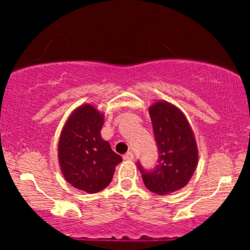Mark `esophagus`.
I'll use <instances>...</instances> for the list:
<instances>
[{
	"label": "esophagus",
	"mask_w": 250,
	"mask_h": 250,
	"mask_svg": "<svg viewBox=\"0 0 250 250\" xmlns=\"http://www.w3.org/2000/svg\"><path fill=\"white\" fill-rule=\"evenodd\" d=\"M123 159L127 160V161H131V160H134L133 151H128V153H125V155H123Z\"/></svg>",
	"instance_id": "obj_1"
}]
</instances>
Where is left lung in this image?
<instances>
[{
  "mask_svg": "<svg viewBox=\"0 0 250 250\" xmlns=\"http://www.w3.org/2000/svg\"><path fill=\"white\" fill-rule=\"evenodd\" d=\"M149 115L159 159L154 168H143L140 162L137 168L149 190L167 195L185 187L194 174L197 163L196 142L186 116L173 104L154 103Z\"/></svg>",
  "mask_w": 250,
  "mask_h": 250,
  "instance_id": "left-lung-1",
  "label": "left lung"
}]
</instances>
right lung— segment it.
<instances>
[{"label": "right lung", "mask_w": 250, "mask_h": 250, "mask_svg": "<svg viewBox=\"0 0 250 250\" xmlns=\"http://www.w3.org/2000/svg\"><path fill=\"white\" fill-rule=\"evenodd\" d=\"M103 115L84 104L71 114L59 142V160L64 179L89 194L104 189L122 157L102 140Z\"/></svg>", "instance_id": "add662e5"}]
</instances>
